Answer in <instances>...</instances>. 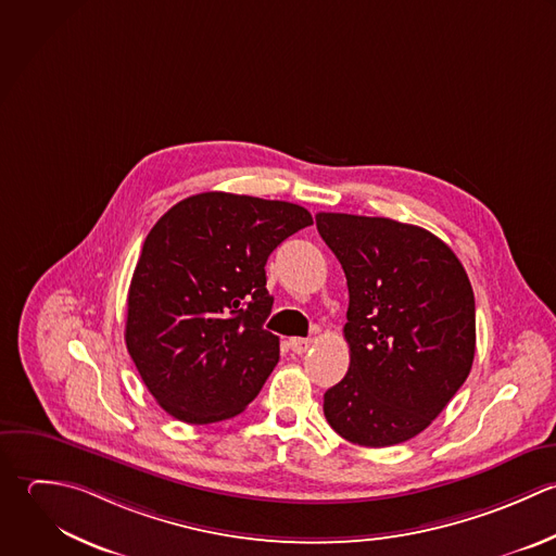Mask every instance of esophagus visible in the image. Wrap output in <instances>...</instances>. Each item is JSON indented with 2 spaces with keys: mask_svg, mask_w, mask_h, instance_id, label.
<instances>
[{
  "mask_svg": "<svg viewBox=\"0 0 556 556\" xmlns=\"http://www.w3.org/2000/svg\"><path fill=\"white\" fill-rule=\"evenodd\" d=\"M288 346L292 349V353L303 355V353H307V349L312 346V340H307V338H290Z\"/></svg>",
  "mask_w": 556,
  "mask_h": 556,
  "instance_id": "34e87169",
  "label": "esophagus"
}]
</instances>
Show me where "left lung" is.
Masks as SVG:
<instances>
[{"label":"left lung","mask_w":556,"mask_h":556,"mask_svg":"<svg viewBox=\"0 0 556 556\" xmlns=\"http://www.w3.org/2000/svg\"><path fill=\"white\" fill-rule=\"evenodd\" d=\"M316 227L349 286L346 377L325 392L331 429L383 448L422 433L470 375L477 312L470 279L431 231L379 216L320 212Z\"/></svg>","instance_id":"left-lung-1"}]
</instances>
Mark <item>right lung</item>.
Segmentation results:
<instances>
[{
    "mask_svg": "<svg viewBox=\"0 0 556 556\" xmlns=\"http://www.w3.org/2000/svg\"><path fill=\"white\" fill-rule=\"evenodd\" d=\"M312 223L296 203L201 192L153 225L127 292L125 344L166 414L212 425L260 394L279 362V338L264 329V266Z\"/></svg>",
    "mask_w": 556,
    "mask_h": 556,
    "instance_id": "right-lung-1",
    "label": "right lung"
}]
</instances>
